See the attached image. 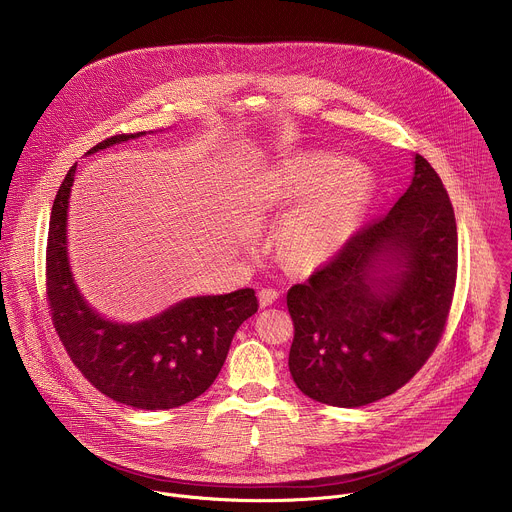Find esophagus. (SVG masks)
<instances>
[{"mask_svg":"<svg viewBox=\"0 0 512 512\" xmlns=\"http://www.w3.org/2000/svg\"><path fill=\"white\" fill-rule=\"evenodd\" d=\"M277 299H279V291H277V289L265 287V289L259 291V303H261V307H267V305L275 303Z\"/></svg>","mask_w":512,"mask_h":512,"instance_id":"esophagus-1","label":"esophagus"}]
</instances>
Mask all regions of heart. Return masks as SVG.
Listing matches in <instances>:
<instances>
[{
  "label": "heart",
  "mask_w": 512,
  "mask_h": 512,
  "mask_svg": "<svg viewBox=\"0 0 512 512\" xmlns=\"http://www.w3.org/2000/svg\"><path fill=\"white\" fill-rule=\"evenodd\" d=\"M263 189L279 209L302 205L281 233L283 255L299 269L317 267L346 247L372 193L360 166L321 152L283 160L265 175Z\"/></svg>",
  "instance_id": "1"
}]
</instances>
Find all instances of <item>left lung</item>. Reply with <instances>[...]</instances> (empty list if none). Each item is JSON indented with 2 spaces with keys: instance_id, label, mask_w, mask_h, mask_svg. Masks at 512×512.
I'll return each instance as SVG.
<instances>
[{
  "instance_id": "8db88e82",
  "label": "left lung",
  "mask_w": 512,
  "mask_h": 512,
  "mask_svg": "<svg viewBox=\"0 0 512 512\" xmlns=\"http://www.w3.org/2000/svg\"><path fill=\"white\" fill-rule=\"evenodd\" d=\"M386 262L395 271L378 278ZM456 273L452 203L416 154L412 185L392 211L287 291L297 388L327 406L358 408L406 386L440 344Z\"/></svg>"
}]
</instances>
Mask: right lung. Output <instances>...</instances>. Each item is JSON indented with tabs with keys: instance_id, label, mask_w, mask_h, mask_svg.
I'll return each mask as SVG.
<instances>
[{
	"instance_id": "right-lung-1",
	"label": "right lung",
	"mask_w": 512,
	"mask_h": 512,
	"mask_svg": "<svg viewBox=\"0 0 512 512\" xmlns=\"http://www.w3.org/2000/svg\"><path fill=\"white\" fill-rule=\"evenodd\" d=\"M114 134L90 152L136 138ZM76 164L54 199L46 247V299L64 350L104 396L138 410L179 408L219 376L231 339L259 303L245 287L227 295L185 299L152 319L114 323L92 311L78 293L66 255V217Z\"/></svg>"
}]
</instances>
